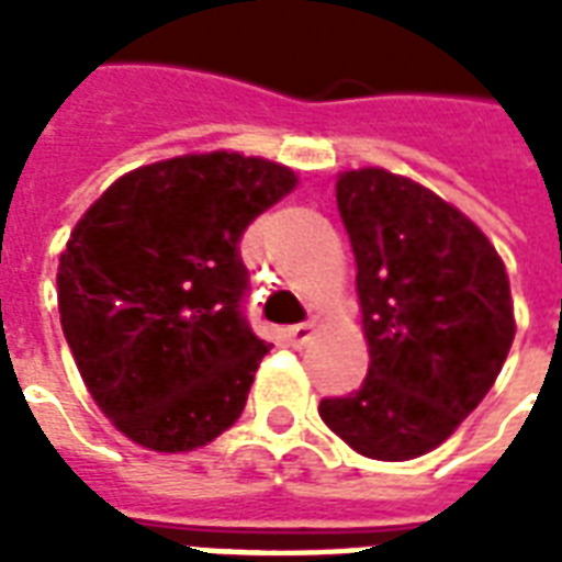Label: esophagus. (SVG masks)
I'll use <instances>...</instances> for the list:
<instances>
[{"label": "esophagus", "mask_w": 562, "mask_h": 562, "mask_svg": "<svg viewBox=\"0 0 562 562\" xmlns=\"http://www.w3.org/2000/svg\"><path fill=\"white\" fill-rule=\"evenodd\" d=\"M289 334V340H292V346H304L313 334H316V322H304V325H292V328L285 330Z\"/></svg>", "instance_id": "obj_1"}]
</instances>
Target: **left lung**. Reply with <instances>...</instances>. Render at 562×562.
I'll use <instances>...</instances> for the list:
<instances>
[{"instance_id":"obj_1","label":"left lung","mask_w":562,"mask_h":562,"mask_svg":"<svg viewBox=\"0 0 562 562\" xmlns=\"http://www.w3.org/2000/svg\"><path fill=\"white\" fill-rule=\"evenodd\" d=\"M337 207L370 367L361 389L322 401L318 415L364 458H422L506 364L515 340L506 265L467 213L385 168L342 171Z\"/></svg>"}]
</instances>
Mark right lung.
<instances>
[{
  "label": "right lung",
  "mask_w": 562,
  "mask_h": 562,
  "mask_svg": "<svg viewBox=\"0 0 562 562\" xmlns=\"http://www.w3.org/2000/svg\"><path fill=\"white\" fill-rule=\"evenodd\" d=\"M294 186L280 161L186 153L123 173L78 220L59 322L95 406L135 446L195 451L240 418L270 346L240 313L237 244Z\"/></svg>",
  "instance_id": "1"
}]
</instances>
